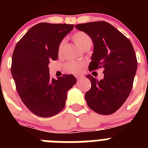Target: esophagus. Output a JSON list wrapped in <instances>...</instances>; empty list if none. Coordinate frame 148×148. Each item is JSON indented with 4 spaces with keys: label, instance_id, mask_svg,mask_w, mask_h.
Segmentation results:
<instances>
[{
    "label": "esophagus",
    "instance_id": "34e87169",
    "mask_svg": "<svg viewBox=\"0 0 148 148\" xmlns=\"http://www.w3.org/2000/svg\"><path fill=\"white\" fill-rule=\"evenodd\" d=\"M82 78H83V76H82V75H77L76 76V78L78 79V81H80Z\"/></svg>",
    "mask_w": 148,
    "mask_h": 148
}]
</instances>
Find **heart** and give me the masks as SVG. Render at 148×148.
Masks as SVG:
<instances>
[{"instance_id": "1", "label": "heart", "mask_w": 148, "mask_h": 148, "mask_svg": "<svg viewBox=\"0 0 148 148\" xmlns=\"http://www.w3.org/2000/svg\"><path fill=\"white\" fill-rule=\"evenodd\" d=\"M73 40L74 42L80 47L82 49H89L92 46V41L91 38L87 35L86 32H82V31H78V32H75L73 35ZM64 46V41L63 40L60 43L58 48V55H61L62 53L63 48ZM83 63L82 62H77V61H68L65 64L66 70L70 73H80L82 70V68L83 66Z\"/></svg>"}]
</instances>
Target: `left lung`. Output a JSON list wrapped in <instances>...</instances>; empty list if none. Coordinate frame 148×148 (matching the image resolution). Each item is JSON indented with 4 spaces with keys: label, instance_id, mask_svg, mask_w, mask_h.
<instances>
[{
    "label": "left lung",
    "instance_id": "obj_1",
    "mask_svg": "<svg viewBox=\"0 0 148 148\" xmlns=\"http://www.w3.org/2000/svg\"><path fill=\"white\" fill-rule=\"evenodd\" d=\"M75 27L86 32L93 43L89 70L104 69V78L100 81L87 75L91 82V88L85 93L87 105L99 114H113L125 103L133 87L137 70L133 45L108 22H89Z\"/></svg>",
    "mask_w": 148,
    "mask_h": 148
}]
</instances>
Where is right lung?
<instances>
[{
  "label": "right lung",
  "mask_w": 148,
  "mask_h": 148,
  "mask_svg": "<svg viewBox=\"0 0 148 148\" xmlns=\"http://www.w3.org/2000/svg\"><path fill=\"white\" fill-rule=\"evenodd\" d=\"M73 24L40 23L27 32L15 46L11 73L18 93L32 113L51 117L65 106L68 90L76 83L73 75L49 76V64L58 58V48Z\"/></svg>",
  "instance_id": "obj_1"
}]
</instances>
